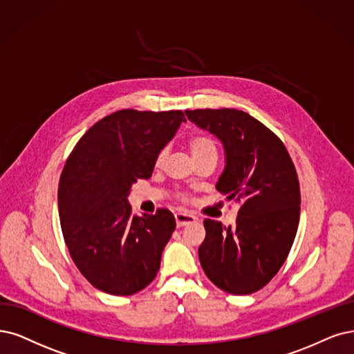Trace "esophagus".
I'll list each match as a JSON object with an SVG mask.
<instances>
[{
  "mask_svg": "<svg viewBox=\"0 0 354 354\" xmlns=\"http://www.w3.org/2000/svg\"><path fill=\"white\" fill-rule=\"evenodd\" d=\"M175 220H176V226L178 227H184L187 225L194 223V221H197L198 218L192 216V214H187V213H176L175 214Z\"/></svg>",
  "mask_w": 354,
  "mask_h": 354,
  "instance_id": "esophagus-1",
  "label": "esophagus"
}]
</instances>
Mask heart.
Instances as JSON below:
<instances>
[{"mask_svg":"<svg viewBox=\"0 0 354 354\" xmlns=\"http://www.w3.org/2000/svg\"><path fill=\"white\" fill-rule=\"evenodd\" d=\"M188 147H189V150H191V153L194 156L195 162L203 159V157H205V156H212V154L217 156V147H216L214 141L210 137H207L204 134L191 136L189 140H188ZM166 154H167L166 149H162L159 153H157V156H156V166H160L165 162ZM178 198L180 201H185V203L189 201L188 195L182 194V192L178 194Z\"/></svg>","mask_w":354,"mask_h":354,"instance_id":"b5f03b06","label":"heart"}]
</instances>
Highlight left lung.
Segmentation results:
<instances>
[{
	"label": "left lung",
	"mask_w": 354,
	"mask_h": 354,
	"mask_svg": "<svg viewBox=\"0 0 354 354\" xmlns=\"http://www.w3.org/2000/svg\"><path fill=\"white\" fill-rule=\"evenodd\" d=\"M225 146L226 167L217 191L239 203L236 225L205 218L198 248L205 276L232 295L267 286L289 255L300 216V187L283 141L250 113L238 109L185 111Z\"/></svg>",
	"instance_id": "1"
}]
</instances>
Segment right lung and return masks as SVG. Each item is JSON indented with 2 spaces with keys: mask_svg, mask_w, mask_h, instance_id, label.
Returning <instances> with one entry per match:
<instances>
[{
  "mask_svg": "<svg viewBox=\"0 0 354 354\" xmlns=\"http://www.w3.org/2000/svg\"><path fill=\"white\" fill-rule=\"evenodd\" d=\"M187 122L182 111L122 109L78 140L62 169L58 207L62 236L86 280L129 296L147 287L176 227L174 214H131L127 201L137 179H149L156 156Z\"/></svg>",
  "mask_w": 354,
  "mask_h": 354,
  "instance_id": "obj_1",
  "label": "right lung"
}]
</instances>
